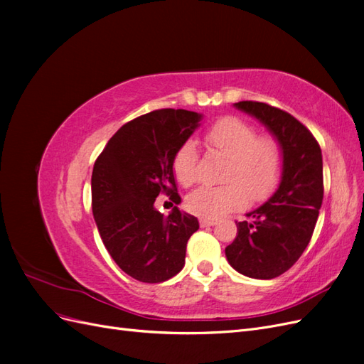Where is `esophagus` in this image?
Masks as SVG:
<instances>
[{
    "label": "esophagus",
    "instance_id": "obj_1",
    "mask_svg": "<svg viewBox=\"0 0 364 364\" xmlns=\"http://www.w3.org/2000/svg\"><path fill=\"white\" fill-rule=\"evenodd\" d=\"M199 223H200V226H202V228H209V226H214V225L217 223V220L202 217V218L199 220Z\"/></svg>",
    "mask_w": 364,
    "mask_h": 364
}]
</instances>
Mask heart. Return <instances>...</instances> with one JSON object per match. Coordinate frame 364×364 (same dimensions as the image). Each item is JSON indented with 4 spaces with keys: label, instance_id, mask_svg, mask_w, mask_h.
<instances>
[{
    "label": "heart",
    "instance_id": "b5f03b06",
    "mask_svg": "<svg viewBox=\"0 0 364 364\" xmlns=\"http://www.w3.org/2000/svg\"><path fill=\"white\" fill-rule=\"evenodd\" d=\"M206 141L229 159L225 173L228 183L193 191L186 199L191 213L218 218L243 208L247 196L252 202H261L277 188L282 173V150L273 136H257V129L245 119L225 117L208 130ZM197 164L196 144L183 142L173 159L174 176L183 186L197 181Z\"/></svg>",
    "mask_w": 364,
    "mask_h": 364
}]
</instances>
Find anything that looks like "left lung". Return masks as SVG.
I'll return each mask as SVG.
<instances>
[{
    "instance_id": "1",
    "label": "left lung",
    "mask_w": 364,
    "mask_h": 364,
    "mask_svg": "<svg viewBox=\"0 0 364 364\" xmlns=\"http://www.w3.org/2000/svg\"><path fill=\"white\" fill-rule=\"evenodd\" d=\"M234 106L257 118L282 150L278 190L237 223V237L226 249L228 262L238 273L272 279L287 272L308 246L323 200L322 150L301 121L259 102Z\"/></svg>"
}]
</instances>
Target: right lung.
Masks as SVG:
<instances>
[{
	"label": "right lung",
	"instance_id": "right-lung-1",
	"mask_svg": "<svg viewBox=\"0 0 364 364\" xmlns=\"http://www.w3.org/2000/svg\"><path fill=\"white\" fill-rule=\"evenodd\" d=\"M202 114L161 109L129 121L107 141L92 170V214L109 255L141 282H164L185 264L186 243L199 229L178 206L164 217L159 194L179 205L173 159L200 126Z\"/></svg>",
	"mask_w": 364,
	"mask_h": 364
}]
</instances>
